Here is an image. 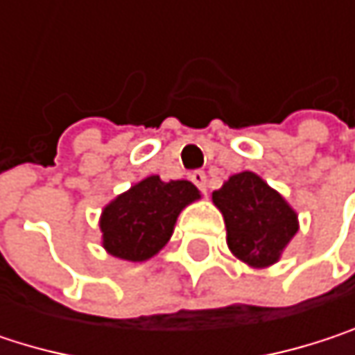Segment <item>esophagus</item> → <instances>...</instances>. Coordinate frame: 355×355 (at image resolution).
<instances>
[{"instance_id":"obj_1","label":"esophagus","mask_w":355,"mask_h":355,"mask_svg":"<svg viewBox=\"0 0 355 355\" xmlns=\"http://www.w3.org/2000/svg\"><path fill=\"white\" fill-rule=\"evenodd\" d=\"M189 178H191V182L199 189V191H207V177H205V173L203 171H193L191 175H189Z\"/></svg>"}]
</instances>
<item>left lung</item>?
I'll list each match as a JSON object with an SVG mask.
<instances>
[{
  "instance_id": "obj_1",
  "label": "left lung",
  "mask_w": 355,
  "mask_h": 355,
  "mask_svg": "<svg viewBox=\"0 0 355 355\" xmlns=\"http://www.w3.org/2000/svg\"><path fill=\"white\" fill-rule=\"evenodd\" d=\"M214 203L224 216L230 250L252 267L275 263L298 232L294 209L252 173L228 178L222 189L214 191Z\"/></svg>"
}]
</instances>
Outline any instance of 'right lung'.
<instances>
[{
  "mask_svg": "<svg viewBox=\"0 0 355 355\" xmlns=\"http://www.w3.org/2000/svg\"><path fill=\"white\" fill-rule=\"evenodd\" d=\"M195 199L199 191L189 180L144 178L105 207L103 245L119 259L146 261L168 243L180 209Z\"/></svg>",
  "mask_w": 355,
  "mask_h": 355,
  "instance_id": "obj_1",
  "label": "right lung"
}]
</instances>
